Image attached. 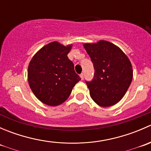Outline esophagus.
Wrapping results in <instances>:
<instances>
[{"label": "esophagus", "mask_w": 151, "mask_h": 151, "mask_svg": "<svg viewBox=\"0 0 151 151\" xmlns=\"http://www.w3.org/2000/svg\"><path fill=\"white\" fill-rule=\"evenodd\" d=\"M80 77H81V80H83V79H84V74H83V73H82V74H80Z\"/></svg>", "instance_id": "34e87169"}]
</instances>
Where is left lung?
Here are the masks:
<instances>
[{
  "label": "left lung",
  "mask_w": 151,
  "mask_h": 151,
  "mask_svg": "<svg viewBox=\"0 0 151 151\" xmlns=\"http://www.w3.org/2000/svg\"><path fill=\"white\" fill-rule=\"evenodd\" d=\"M95 70L91 81H85L91 99L101 106L118 103L133 77L131 62L119 47L106 41L85 44Z\"/></svg>",
  "instance_id": "obj_1"
}]
</instances>
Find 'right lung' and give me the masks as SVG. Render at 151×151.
Masks as SVG:
<instances>
[{"label":"right lung","instance_id":"1","mask_svg":"<svg viewBox=\"0 0 151 151\" xmlns=\"http://www.w3.org/2000/svg\"><path fill=\"white\" fill-rule=\"evenodd\" d=\"M71 47L52 42L38 51L29 63V85L44 104L58 106L64 102L81 80L67 56Z\"/></svg>","mask_w":151,"mask_h":151}]
</instances>
